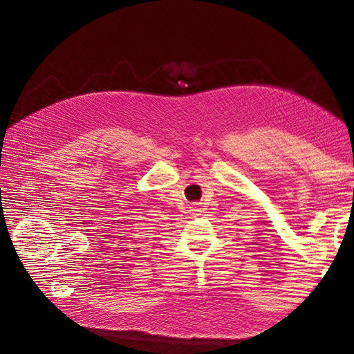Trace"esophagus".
<instances>
[{
  "instance_id": "34e87169",
  "label": "esophagus",
  "mask_w": 354,
  "mask_h": 354,
  "mask_svg": "<svg viewBox=\"0 0 354 354\" xmlns=\"http://www.w3.org/2000/svg\"><path fill=\"white\" fill-rule=\"evenodd\" d=\"M199 211H201V209H199L196 205L192 207V214H199Z\"/></svg>"
}]
</instances>
